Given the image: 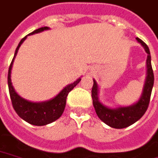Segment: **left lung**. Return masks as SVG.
<instances>
[{
	"instance_id": "obj_1",
	"label": "left lung",
	"mask_w": 158,
	"mask_h": 158,
	"mask_svg": "<svg viewBox=\"0 0 158 158\" xmlns=\"http://www.w3.org/2000/svg\"><path fill=\"white\" fill-rule=\"evenodd\" d=\"M137 42L144 48L147 56V77L145 80V84L143 88V91L140 97V100L136 104L129 107H121L118 109H109L102 105L98 100V87L96 81L94 80V84L92 87L91 96L93 100V105L96 110V114L102 121L107 125L115 129H123L128 126L133 124L138 121L142 116L144 115L147 110L150 100H151V91L154 84V74L151 66V53L149 47L141 39L136 37Z\"/></svg>"
}]
</instances>
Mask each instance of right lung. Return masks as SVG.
Returning a JSON list of instances; mask_svg holds the SVG:
<instances>
[{"label": "right lung", "mask_w": 158, "mask_h": 158, "mask_svg": "<svg viewBox=\"0 0 158 158\" xmlns=\"http://www.w3.org/2000/svg\"><path fill=\"white\" fill-rule=\"evenodd\" d=\"M46 29H48V27H40L36 30L33 31L32 33H30L29 35L42 32ZM27 35L22 38L20 43L18 44L15 52L14 58H13L11 64L8 69V73H7L8 90H9L11 102H12L13 108L17 113L18 116L22 119H23L24 121H26L33 125H46L52 122L57 120L60 116H62L63 110H64V108L66 106V99L68 94L74 89V87H76L79 83V81H81V78L77 79V81H74L71 84H69L55 98H53L52 100H49V101L43 102H28L22 98L14 89V87L12 86V82H11L10 74H11L13 62L17 55L18 49L21 47L22 42H24V40L27 38Z\"/></svg>", "instance_id": "right-lung-1"}]
</instances>
